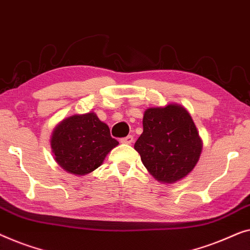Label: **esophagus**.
<instances>
[{"instance_id":"1","label":"esophagus","mask_w":250,"mask_h":250,"mask_svg":"<svg viewBox=\"0 0 250 250\" xmlns=\"http://www.w3.org/2000/svg\"><path fill=\"white\" fill-rule=\"evenodd\" d=\"M133 142V137L132 136H126L125 138H121V143L122 144H126V145H130Z\"/></svg>"}]
</instances>
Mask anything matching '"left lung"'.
Here are the masks:
<instances>
[{"instance_id":"obj_1","label":"left lung","mask_w":250,"mask_h":250,"mask_svg":"<svg viewBox=\"0 0 250 250\" xmlns=\"http://www.w3.org/2000/svg\"><path fill=\"white\" fill-rule=\"evenodd\" d=\"M143 126L135 149L149 173L163 184H174L187 177L203 148L188 111L178 104L149 107L144 113Z\"/></svg>"}]
</instances>
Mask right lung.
Segmentation results:
<instances>
[{
  "label": "right lung",
  "mask_w": 250,
  "mask_h": 250,
  "mask_svg": "<svg viewBox=\"0 0 250 250\" xmlns=\"http://www.w3.org/2000/svg\"><path fill=\"white\" fill-rule=\"evenodd\" d=\"M119 145L108 125L89 112L64 119L52 133L54 159L69 173L85 175L100 167L105 156Z\"/></svg>",
  "instance_id": "right-lung-1"
}]
</instances>
